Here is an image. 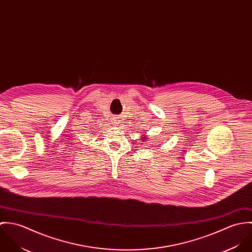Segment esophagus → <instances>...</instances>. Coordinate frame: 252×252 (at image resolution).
<instances>
[{
  "instance_id": "obj_1",
  "label": "esophagus",
  "mask_w": 252,
  "mask_h": 252,
  "mask_svg": "<svg viewBox=\"0 0 252 252\" xmlns=\"http://www.w3.org/2000/svg\"><path fill=\"white\" fill-rule=\"evenodd\" d=\"M114 121H117V120H114ZM114 123H117V122H114Z\"/></svg>"
}]
</instances>
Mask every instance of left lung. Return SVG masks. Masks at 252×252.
<instances>
[{"label":"left lung","mask_w":252,"mask_h":252,"mask_svg":"<svg viewBox=\"0 0 252 252\" xmlns=\"http://www.w3.org/2000/svg\"><path fill=\"white\" fill-rule=\"evenodd\" d=\"M144 141H145V139H144Z\"/></svg>","instance_id":"1"}]
</instances>
